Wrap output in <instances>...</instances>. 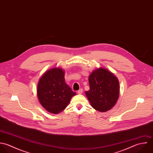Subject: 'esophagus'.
<instances>
[{"mask_svg": "<svg viewBox=\"0 0 153 153\" xmlns=\"http://www.w3.org/2000/svg\"><path fill=\"white\" fill-rule=\"evenodd\" d=\"M83 93V90L82 89V88H81L80 90H79L78 91V94H82Z\"/></svg>", "mask_w": 153, "mask_h": 153, "instance_id": "esophagus-1", "label": "esophagus"}]
</instances>
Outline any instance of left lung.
Here are the masks:
<instances>
[{"label":"left lung","instance_id":"8db88e82","mask_svg":"<svg viewBox=\"0 0 153 153\" xmlns=\"http://www.w3.org/2000/svg\"><path fill=\"white\" fill-rule=\"evenodd\" d=\"M88 81L90 89L85 91V94L91 105L101 112L113 108L120 93L117 78L108 69L99 68L92 72Z\"/></svg>","mask_w":153,"mask_h":153}]
</instances>
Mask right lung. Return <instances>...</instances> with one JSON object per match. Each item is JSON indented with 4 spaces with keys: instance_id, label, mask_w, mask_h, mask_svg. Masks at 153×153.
<instances>
[{
    "instance_id": "1",
    "label": "right lung",
    "mask_w": 153,
    "mask_h": 153,
    "mask_svg": "<svg viewBox=\"0 0 153 153\" xmlns=\"http://www.w3.org/2000/svg\"><path fill=\"white\" fill-rule=\"evenodd\" d=\"M65 71L53 68L40 78L37 94L41 105L53 114L60 113L65 109L72 97L76 95L65 82Z\"/></svg>"
}]
</instances>
